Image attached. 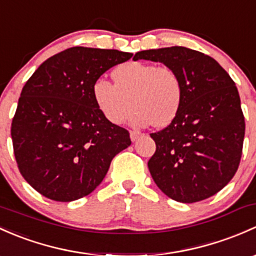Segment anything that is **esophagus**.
Here are the masks:
<instances>
[{"label":"esophagus","instance_id":"1","mask_svg":"<svg viewBox=\"0 0 256 256\" xmlns=\"http://www.w3.org/2000/svg\"><path fill=\"white\" fill-rule=\"evenodd\" d=\"M140 136H141V132H138V131H130L131 141H136Z\"/></svg>","mask_w":256,"mask_h":256}]
</instances>
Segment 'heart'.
I'll list each match as a JSON object with an SVG mask.
<instances>
[{
    "label": "heart",
    "instance_id": "heart-1",
    "mask_svg": "<svg viewBox=\"0 0 256 256\" xmlns=\"http://www.w3.org/2000/svg\"><path fill=\"white\" fill-rule=\"evenodd\" d=\"M115 84L104 78L94 82V103L108 121L120 125L136 112L132 124L138 128L168 126L176 118L182 103V83L169 66L130 61L112 72Z\"/></svg>",
    "mask_w": 256,
    "mask_h": 256
}]
</instances>
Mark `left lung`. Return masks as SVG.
I'll return each instance as SVG.
<instances>
[{"mask_svg":"<svg viewBox=\"0 0 256 256\" xmlns=\"http://www.w3.org/2000/svg\"><path fill=\"white\" fill-rule=\"evenodd\" d=\"M141 58L176 70L184 90L176 119L150 134V176L179 202L208 198L234 176L243 152L246 121L234 80L211 56L184 46L138 51L134 60Z\"/></svg>","mask_w":256,"mask_h":256,"instance_id":"obj_1","label":"left lung"}]
</instances>
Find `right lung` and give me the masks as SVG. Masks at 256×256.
I'll return each instance as SVG.
<instances>
[{
	"instance_id": "1",
	"label": "right lung",
	"mask_w": 256,
	"mask_h": 256,
	"mask_svg": "<svg viewBox=\"0 0 256 256\" xmlns=\"http://www.w3.org/2000/svg\"><path fill=\"white\" fill-rule=\"evenodd\" d=\"M131 58L119 50L70 48L26 80L10 136L22 176L42 196L70 202L90 195L112 158L131 144L128 131L103 116L92 94L104 72Z\"/></svg>"
}]
</instances>
